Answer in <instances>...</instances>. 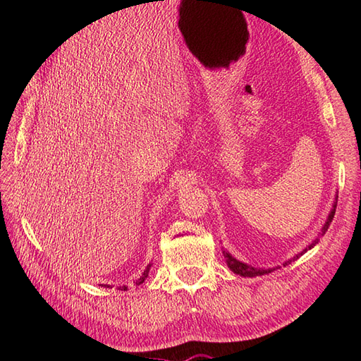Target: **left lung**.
<instances>
[{"label": "left lung", "mask_w": 361, "mask_h": 361, "mask_svg": "<svg viewBox=\"0 0 361 361\" xmlns=\"http://www.w3.org/2000/svg\"><path fill=\"white\" fill-rule=\"evenodd\" d=\"M336 206H337V199H336V202H334V204H333V209H331V212L329 214V218H326V221H325V224H324V227H322V231H321V235H324L326 231H329V227H330V223L333 221V218H334V214H336ZM318 241L319 239L316 238L314 241L309 245V247H305L301 253H298L297 256H293L292 259H289L288 262H285V264H283V267H286V265H289L290 262H293V260H297L300 256H302L305 251L307 250H310V248H313L316 244H318ZM223 255H224V259H226V262H227V267L231 268L235 274H239V276H243V277H256V276H264V274H269V272H272L274 269H277V268H280V267H276V268H255V267H251V265H247V264H244V262H239V260H236L231 253H228V251H223Z\"/></svg>", "instance_id": "8db88e82"}]
</instances>
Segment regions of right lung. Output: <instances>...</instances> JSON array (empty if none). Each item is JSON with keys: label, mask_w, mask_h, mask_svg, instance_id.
I'll use <instances>...</instances> for the list:
<instances>
[{"label": "right lung", "mask_w": 361, "mask_h": 361, "mask_svg": "<svg viewBox=\"0 0 361 361\" xmlns=\"http://www.w3.org/2000/svg\"><path fill=\"white\" fill-rule=\"evenodd\" d=\"M150 267H152V264H149V265H147V268L145 269L143 274L140 276V279H137V280H135V285H141V283H143V281L147 279V276H149V271H150ZM108 288H110V286H108ZM123 289H126V286H125Z\"/></svg>", "instance_id": "right-lung-1"}]
</instances>
